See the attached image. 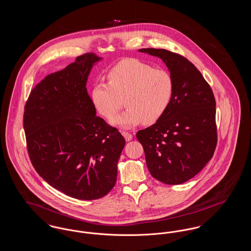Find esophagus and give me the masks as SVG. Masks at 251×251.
Returning <instances> with one entry per match:
<instances>
[{
	"label": "esophagus",
	"instance_id": "obj_1",
	"mask_svg": "<svg viewBox=\"0 0 251 251\" xmlns=\"http://www.w3.org/2000/svg\"><path fill=\"white\" fill-rule=\"evenodd\" d=\"M122 135L124 136V138L127 140V141H130L132 139V134L131 132H128V131H122Z\"/></svg>",
	"mask_w": 251,
	"mask_h": 251
}]
</instances>
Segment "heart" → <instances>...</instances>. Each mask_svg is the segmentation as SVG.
I'll use <instances>...</instances> for the list:
<instances>
[{"label":"heart","instance_id":"heart-1","mask_svg":"<svg viewBox=\"0 0 251 251\" xmlns=\"http://www.w3.org/2000/svg\"><path fill=\"white\" fill-rule=\"evenodd\" d=\"M107 79L108 83L94 84L91 100L96 110L110 120L123 106L125 98L128 108L112 120L121 127L155 123L172 100L174 83L170 73L141 60H120L108 71Z\"/></svg>","mask_w":251,"mask_h":251}]
</instances>
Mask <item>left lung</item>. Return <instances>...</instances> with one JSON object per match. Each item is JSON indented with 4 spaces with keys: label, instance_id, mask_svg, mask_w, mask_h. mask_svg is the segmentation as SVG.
Wrapping results in <instances>:
<instances>
[{
    "label": "left lung",
    "instance_id": "1",
    "mask_svg": "<svg viewBox=\"0 0 251 251\" xmlns=\"http://www.w3.org/2000/svg\"><path fill=\"white\" fill-rule=\"evenodd\" d=\"M167 65L174 91L166 113L137 131L151 176L180 184L196 176L212 159L217 144L215 100L210 84L188 59L165 49H140Z\"/></svg>",
    "mask_w": 251,
    "mask_h": 251
}]
</instances>
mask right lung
I'll return each mask as SVG.
<instances>
[{
  "mask_svg": "<svg viewBox=\"0 0 251 251\" xmlns=\"http://www.w3.org/2000/svg\"><path fill=\"white\" fill-rule=\"evenodd\" d=\"M93 53L77 57L46 76L32 89L24 106L28 155L50 186L77 200L92 201L115 186L125 146L119 130L96 116L86 90Z\"/></svg>",
  "mask_w": 251,
  "mask_h": 251,
  "instance_id": "obj_1",
  "label": "right lung"
}]
</instances>
